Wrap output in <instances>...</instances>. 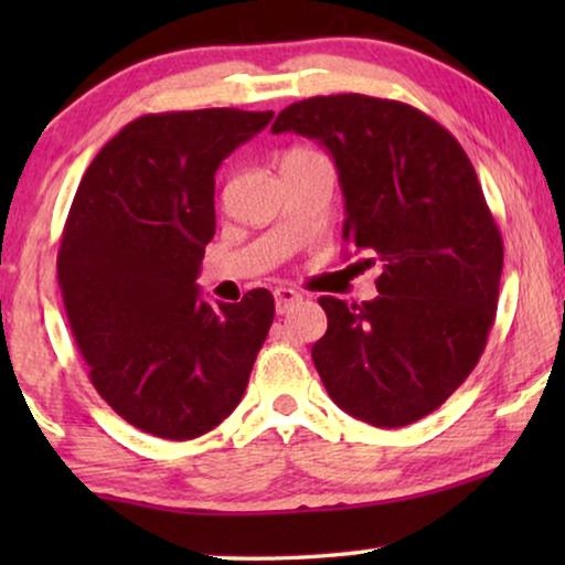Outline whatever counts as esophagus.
Masks as SVG:
<instances>
[{
	"label": "esophagus",
	"mask_w": 565,
	"mask_h": 565,
	"mask_svg": "<svg viewBox=\"0 0 565 565\" xmlns=\"http://www.w3.org/2000/svg\"><path fill=\"white\" fill-rule=\"evenodd\" d=\"M300 300H303V296H300L298 290H292V288H277L275 290V308H277V313H288L292 306L296 303H300Z\"/></svg>",
	"instance_id": "esophagus-1"
}]
</instances>
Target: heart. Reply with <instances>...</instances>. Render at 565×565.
<instances>
[{"label":"heart","mask_w":565,"mask_h":565,"mask_svg":"<svg viewBox=\"0 0 565 565\" xmlns=\"http://www.w3.org/2000/svg\"><path fill=\"white\" fill-rule=\"evenodd\" d=\"M316 157H321V153L313 149H303V146H296V149H288L282 153V164H296V161H306Z\"/></svg>","instance_id":"1"}]
</instances>
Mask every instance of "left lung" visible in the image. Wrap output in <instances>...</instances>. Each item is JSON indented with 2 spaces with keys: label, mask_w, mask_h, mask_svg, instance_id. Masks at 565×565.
I'll use <instances>...</instances> for the list:
<instances>
[{
  "label": "left lung",
  "mask_w": 565,
  "mask_h": 565,
  "mask_svg": "<svg viewBox=\"0 0 565 565\" xmlns=\"http://www.w3.org/2000/svg\"><path fill=\"white\" fill-rule=\"evenodd\" d=\"M282 130L327 146L342 238L383 269L375 300L319 298L329 327L313 365L354 419L419 422L478 365L497 319L504 244L476 169L450 130L396 99L308 97L277 115L273 134Z\"/></svg>",
  "instance_id": "1"
}]
</instances>
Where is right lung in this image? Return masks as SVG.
Segmentation results:
<instances>
[{"label": "right lung", "instance_id": "add662e5", "mask_svg": "<svg viewBox=\"0 0 565 565\" xmlns=\"http://www.w3.org/2000/svg\"><path fill=\"white\" fill-rule=\"evenodd\" d=\"M269 120L234 107L141 115L76 188L56 262L66 319L92 385L146 435L218 427L273 327L269 290L211 306L195 282L215 234V169Z\"/></svg>", "mask_w": 565, "mask_h": 565}]
</instances>
